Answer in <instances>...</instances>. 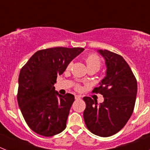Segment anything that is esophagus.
<instances>
[{"label":"esophagus","mask_w":150,"mask_h":150,"mask_svg":"<svg viewBox=\"0 0 150 150\" xmlns=\"http://www.w3.org/2000/svg\"><path fill=\"white\" fill-rule=\"evenodd\" d=\"M80 98H81V97L79 96V95H75V99L76 100H79Z\"/></svg>","instance_id":"34e87169"}]
</instances>
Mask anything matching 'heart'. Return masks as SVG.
<instances>
[{"label":"heart","instance_id":"obj_1","mask_svg":"<svg viewBox=\"0 0 150 150\" xmlns=\"http://www.w3.org/2000/svg\"><path fill=\"white\" fill-rule=\"evenodd\" d=\"M85 61H86V64L87 68L88 69H95V70H96L98 71L100 68V67H101V59L95 53L89 54L86 58ZM72 62L68 63L66 69L67 70H70L71 68V67H72ZM75 89L77 90V91H79V90L81 89V86L79 84H76L75 85Z\"/></svg>","mask_w":150,"mask_h":150}]
</instances>
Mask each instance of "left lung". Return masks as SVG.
<instances>
[{"mask_svg":"<svg viewBox=\"0 0 150 150\" xmlns=\"http://www.w3.org/2000/svg\"><path fill=\"white\" fill-rule=\"evenodd\" d=\"M99 52L105 59L107 76L92 92L103 95L104 100L98 105L97 100L84 97L83 118L91 133L110 137L120 132L132 116L137 83L132 69L121 55L106 50Z\"/></svg>","mask_w":150,"mask_h":150,"instance_id":"1","label":"left lung"}]
</instances>
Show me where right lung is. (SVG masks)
<instances>
[{
	"label": "right lung",
	"mask_w": 150,
	"mask_h": 150,
	"mask_svg": "<svg viewBox=\"0 0 150 150\" xmlns=\"http://www.w3.org/2000/svg\"><path fill=\"white\" fill-rule=\"evenodd\" d=\"M83 50L76 47L39 50L21 69L17 100L26 123L35 133L52 137L65 129L74 96L59 95L54 84L57 76Z\"/></svg>",
	"instance_id": "1"
}]
</instances>
